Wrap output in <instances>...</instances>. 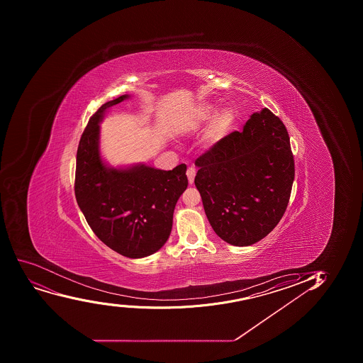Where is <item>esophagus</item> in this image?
<instances>
[{"label":"esophagus","mask_w":363,"mask_h":363,"mask_svg":"<svg viewBox=\"0 0 363 363\" xmlns=\"http://www.w3.org/2000/svg\"><path fill=\"white\" fill-rule=\"evenodd\" d=\"M195 175H196V169H195L194 167H189V168L187 169V177L189 184H194Z\"/></svg>","instance_id":"34e87169"}]
</instances>
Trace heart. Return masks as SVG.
Masks as SVG:
<instances>
[{"instance_id":"b5f03b06","label":"heart","mask_w":363,"mask_h":363,"mask_svg":"<svg viewBox=\"0 0 363 363\" xmlns=\"http://www.w3.org/2000/svg\"><path fill=\"white\" fill-rule=\"evenodd\" d=\"M209 124L208 130L205 135V140L208 144H216L223 140L230 133L233 126L235 116L230 108H223L216 112V106L213 104H201L193 110L186 122V128L191 131L201 129L202 126Z\"/></svg>"}]
</instances>
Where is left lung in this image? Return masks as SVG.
<instances>
[{
    "mask_svg": "<svg viewBox=\"0 0 363 363\" xmlns=\"http://www.w3.org/2000/svg\"><path fill=\"white\" fill-rule=\"evenodd\" d=\"M195 186L213 230L234 246L265 238L286 211L294 179L286 128L269 108L195 161Z\"/></svg>",
    "mask_w": 363,
    "mask_h": 363,
    "instance_id": "8db88e82",
    "label": "left lung"
}]
</instances>
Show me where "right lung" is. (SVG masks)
<instances>
[{
  "label": "right lung",
  "mask_w": 363,
  "mask_h": 363,
  "mask_svg": "<svg viewBox=\"0 0 363 363\" xmlns=\"http://www.w3.org/2000/svg\"><path fill=\"white\" fill-rule=\"evenodd\" d=\"M123 94L91 117L77 151L74 193L91 230L128 258L154 255L168 240L176 202L188 186L187 165L161 170L147 164L111 167L101 155L105 112L129 99Z\"/></svg>",
  "instance_id": "add662e5"
}]
</instances>
